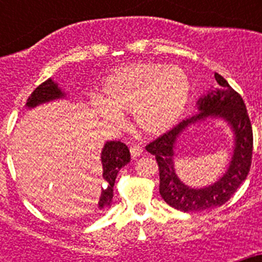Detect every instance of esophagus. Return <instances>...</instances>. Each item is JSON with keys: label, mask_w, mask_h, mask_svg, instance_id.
<instances>
[{"label": "esophagus", "mask_w": 262, "mask_h": 262, "mask_svg": "<svg viewBox=\"0 0 262 262\" xmlns=\"http://www.w3.org/2000/svg\"><path fill=\"white\" fill-rule=\"evenodd\" d=\"M129 152H131V156L135 159V157H139L143 154V148L140 147V145H136V144L131 145V147H129Z\"/></svg>", "instance_id": "1"}]
</instances>
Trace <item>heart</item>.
I'll return each instance as SVG.
<instances>
[{"mask_svg":"<svg viewBox=\"0 0 262 262\" xmlns=\"http://www.w3.org/2000/svg\"><path fill=\"white\" fill-rule=\"evenodd\" d=\"M186 72L163 62H138L118 69L102 85L94 111L114 126L124 123L120 111H133L134 123L148 136H160L181 119L190 99Z\"/></svg>","mask_w":262,"mask_h":262,"instance_id":"obj_1","label":"heart"}]
</instances>
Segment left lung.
Masks as SVG:
<instances>
[{
	"mask_svg": "<svg viewBox=\"0 0 262 262\" xmlns=\"http://www.w3.org/2000/svg\"><path fill=\"white\" fill-rule=\"evenodd\" d=\"M219 88L210 92L196 102L200 113L182 120L174 128L157 138L145 147L156 157L160 174V194L163 200L184 212H198L224 205L239 189L249 173L253 151V133L247 107L236 90L215 73ZM221 117L231 126L234 133V155L227 172L215 184L194 189L185 185L174 170V148L178 136L187 126L206 117Z\"/></svg>",
	"mask_w": 262,
	"mask_h": 262,
	"instance_id": "left-lung-1",
	"label": "left lung"
}]
</instances>
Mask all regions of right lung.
Segmentation results:
<instances>
[{"label": "right lung", "mask_w": 262, "mask_h": 262, "mask_svg": "<svg viewBox=\"0 0 262 262\" xmlns=\"http://www.w3.org/2000/svg\"><path fill=\"white\" fill-rule=\"evenodd\" d=\"M64 98V93L61 92L57 84L53 80L48 78L43 84L39 85L31 96L27 99V107H35L40 103L50 102L53 99ZM129 149L124 143L122 142H107L103 145L102 154H101V161H102V176L106 181V189H102V193L99 196L98 209H103L106 206L111 205V200L114 195V184L118 172L122 166L129 163Z\"/></svg>", "instance_id": "1"}]
</instances>
